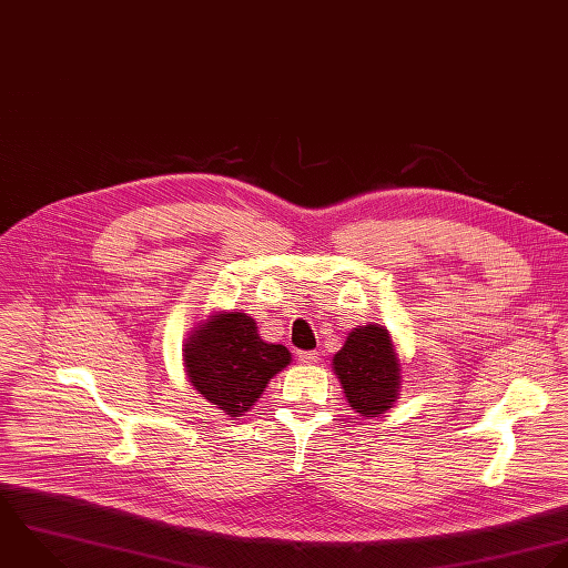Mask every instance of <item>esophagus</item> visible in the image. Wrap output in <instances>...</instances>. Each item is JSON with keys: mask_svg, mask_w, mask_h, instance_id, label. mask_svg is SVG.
I'll return each mask as SVG.
<instances>
[{"mask_svg": "<svg viewBox=\"0 0 568 568\" xmlns=\"http://www.w3.org/2000/svg\"><path fill=\"white\" fill-rule=\"evenodd\" d=\"M296 358H298V363H303V365H312V363L318 361V352H298Z\"/></svg>", "mask_w": 568, "mask_h": 568, "instance_id": "1", "label": "esophagus"}]
</instances>
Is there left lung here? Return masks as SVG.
Masks as SVG:
<instances>
[{"label": "left lung", "mask_w": 568, "mask_h": 568, "mask_svg": "<svg viewBox=\"0 0 568 568\" xmlns=\"http://www.w3.org/2000/svg\"><path fill=\"white\" fill-rule=\"evenodd\" d=\"M332 365L349 407L365 418H378L400 396V361L381 325L352 329Z\"/></svg>", "instance_id": "left-lung-1"}]
</instances>
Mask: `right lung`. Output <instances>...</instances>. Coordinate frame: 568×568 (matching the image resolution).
<instances>
[{"instance_id":"right-lung-1","label":"right lung","mask_w":568,"mask_h":568,"mask_svg":"<svg viewBox=\"0 0 568 568\" xmlns=\"http://www.w3.org/2000/svg\"><path fill=\"white\" fill-rule=\"evenodd\" d=\"M290 361L287 347L265 343L254 318L243 312L212 314L183 343L187 381L232 418L245 416Z\"/></svg>"}]
</instances>
